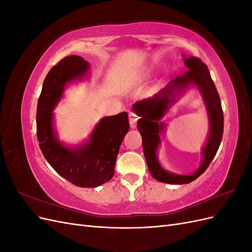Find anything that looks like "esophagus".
I'll return each mask as SVG.
<instances>
[{
    "mask_svg": "<svg viewBox=\"0 0 252 252\" xmlns=\"http://www.w3.org/2000/svg\"><path fill=\"white\" fill-rule=\"evenodd\" d=\"M139 118L136 117V114L134 112H130L129 113V124H130L131 128H135L136 127V123H138Z\"/></svg>",
    "mask_w": 252,
    "mask_h": 252,
    "instance_id": "esophagus-1",
    "label": "esophagus"
}]
</instances>
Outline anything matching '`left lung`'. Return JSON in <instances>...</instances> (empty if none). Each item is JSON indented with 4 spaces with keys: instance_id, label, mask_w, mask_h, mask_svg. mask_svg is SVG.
<instances>
[{
    "instance_id": "left-lung-1",
    "label": "left lung",
    "mask_w": 252,
    "mask_h": 252,
    "mask_svg": "<svg viewBox=\"0 0 252 252\" xmlns=\"http://www.w3.org/2000/svg\"><path fill=\"white\" fill-rule=\"evenodd\" d=\"M188 70L167 84L154 96L144 98L133 104V109L141 119L138 129L142 135L143 151L152 178L167 184H188L194 181L207 169L217 155L224 131V116L220 95L213 83L210 72L202 61L196 57L183 55ZM190 85H195L201 93L210 117V135L208 143L202 151V164L193 174L181 176L166 172L159 164L156 150L160 139L159 133L163 131V125L159 122L169 106L175 101V95L182 92Z\"/></svg>"
}]
</instances>
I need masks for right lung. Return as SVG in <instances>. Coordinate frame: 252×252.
<instances>
[{
    "label": "right lung",
    "mask_w": 252,
    "mask_h": 252,
    "mask_svg": "<svg viewBox=\"0 0 252 252\" xmlns=\"http://www.w3.org/2000/svg\"><path fill=\"white\" fill-rule=\"evenodd\" d=\"M88 70L89 63L79 56L66 57L51 68L37 102L36 135L43 156L60 175L75 186L94 188L113 177L119 149L129 129L127 112L103 118L89 141L73 148L58 139L52 116L65 86L81 80Z\"/></svg>",
    "instance_id": "1"
}]
</instances>
